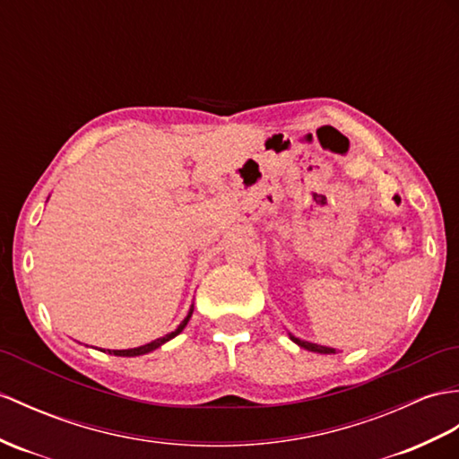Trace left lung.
<instances>
[{"label":"left lung","instance_id":"obj_1","mask_svg":"<svg viewBox=\"0 0 459 459\" xmlns=\"http://www.w3.org/2000/svg\"><path fill=\"white\" fill-rule=\"evenodd\" d=\"M291 340L295 344H299L301 348H305V350H311V351H318V354H334V348H326V346H318V344H311V342H305V340H299V338H295V336H291Z\"/></svg>","mask_w":459,"mask_h":459}]
</instances>
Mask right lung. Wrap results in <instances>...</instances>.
<instances>
[{
  "instance_id": "obj_1",
  "label": "right lung",
  "mask_w": 459,
  "mask_h": 459,
  "mask_svg": "<svg viewBox=\"0 0 459 459\" xmlns=\"http://www.w3.org/2000/svg\"><path fill=\"white\" fill-rule=\"evenodd\" d=\"M191 313H194V308H191L189 311V315L184 318V323H181L172 334H166L164 338H158V340H154V342H151V344H144V346H138V348H131V350H108L109 354H113V356H143V354H148V351H152V350H156L158 346H162L164 342H168V340H172L174 336H178L181 330L186 328V325L189 323V318H191Z\"/></svg>"
}]
</instances>
